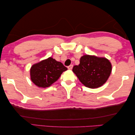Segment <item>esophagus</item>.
Instances as JSON below:
<instances>
[{
	"label": "esophagus",
	"instance_id": "1",
	"mask_svg": "<svg viewBox=\"0 0 135 135\" xmlns=\"http://www.w3.org/2000/svg\"><path fill=\"white\" fill-rule=\"evenodd\" d=\"M72 68H73V65H70V66H68V69H72Z\"/></svg>",
	"mask_w": 135,
	"mask_h": 135
}]
</instances>
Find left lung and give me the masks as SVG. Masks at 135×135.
Masks as SVG:
<instances>
[{
  "label": "left lung",
  "instance_id": "1",
  "mask_svg": "<svg viewBox=\"0 0 135 135\" xmlns=\"http://www.w3.org/2000/svg\"><path fill=\"white\" fill-rule=\"evenodd\" d=\"M111 70V64L108 59L89 55L81 57L79 65L74 66L72 69L81 83L90 88L104 84Z\"/></svg>",
  "mask_w": 135,
  "mask_h": 135
}]
</instances>
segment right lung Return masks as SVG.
I'll use <instances>...</instances> for the list:
<instances>
[{
  "label": "right lung",
  "mask_w": 135,
  "mask_h": 135,
  "mask_svg": "<svg viewBox=\"0 0 135 135\" xmlns=\"http://www.w3.org/2000/svg\"><path fill=\"white\" fill-rule=\"evenodd\" d=\"M68 68L52 57L33 65L30 69L32 81L39 87H48L58 79Z\"/></svg>",
  "instance_id": "add662e5"
}]
</instances>
